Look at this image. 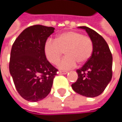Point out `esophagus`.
I'll return each mask as SVG.
<instances>
[{
  "mask_svg": "<svg viewBox=\"0 0 122 122\" xmlns=\"http://www.w3.org/2000/svg\"><path fill=\"white\" fill-rule=\"evenodd\" d=\"M60 73L61 75H66V74L68 73V72H67V71H60Z\"/></svg>",
  "mask_w": 122,
  "mask_h": 122,
  "instance_id": "34e87169",
  "label": "esophagus"
}]
</instances>
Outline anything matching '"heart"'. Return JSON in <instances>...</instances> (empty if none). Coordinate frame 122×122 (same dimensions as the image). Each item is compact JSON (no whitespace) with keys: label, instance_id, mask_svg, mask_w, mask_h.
Wrapping results in <instances>:
<instances>
[{"label":"heart","instance_id":"obj_1","mask_svg":"<svg viewBox=\"0 0 122 122\" xmlns=\"http://www.w3.org/2000/svg\"><path fill=\"white\" fill-rule=\"evenodd\" d=\"M45 55L47 60L56 64L65 52L66 56L58 64L61 69H70L79 64H83L90 58L93 52V43L89 36L77 31L62 32L56 39H49L44 45Z\"/></svg>","mask_w":122,"mask_h":122}]
</instances>
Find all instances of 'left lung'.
<instances>
[{
  "instance_id": "1",
  "label": "left lung",
  "mask_w": 122,
  "mask_h": 122,
  "mask_svg": "<svg viewBox=\"0 0 122 122\" xmlns=\"http://www.w3.org/2000/svg\"><path fill=\"white\" fill-rule=\"evenodd\" d=\"M88 34L93 43L90 58L81 68L77 70L78 79L71 85L75 92L93 98L105 90L112 78L113 58L109 45L103 37L87 26H79Z\"/></svg>"
}]
</instances>
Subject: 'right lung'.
<instances>
[{"label": "right lung", "mask_w": 122, "mask_h": 122, "mask_svg": "<svg viewBox=\"0 0 122 122\" xmlns=\"http://www.w3.org/2000/svg\"><path fill=\"white\" fill-rule=\"evenodd\" d=\"M54 30L42 25L30 26L13 44L9 72L17 91L26 101H39L51 91L58 69L46 58L44 45Z\"/></svg>", "instance_id": "right-lung-1"}]
</instances>
